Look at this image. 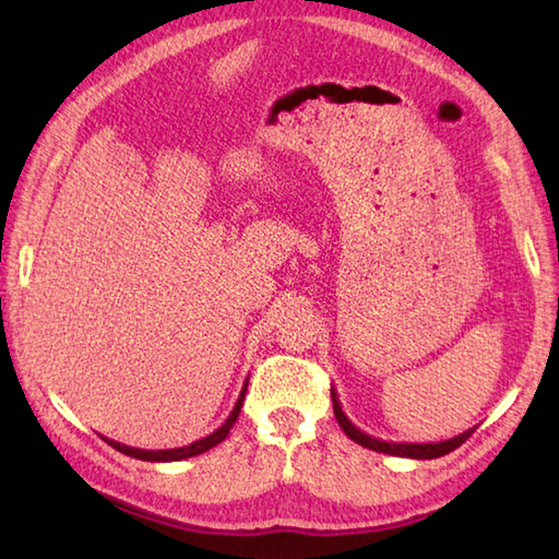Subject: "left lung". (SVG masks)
Wrapping results in <instances>:
<instances>
[{"label":"left lung","mask_w":559,"mask_h":559,"mask_svg":"<svg viewBox=\"0 0 559 559\" xmlns=\"http://www.w3.org/2000/svg\"><path fill=\"white\" fill-rule=\"evenodd\" d=\"M331 401H334V415L341 425V430L346 432L353 442H358L365 449H372V451H382V454L389 456H403V459H437V456H444L449 451H454L456 447H461L466 439L473 435L476 427H471V430L461 432L451 439H444V442H427V444H415V442H384V439H377L372 435H367L362 430H358L350 420L348 415L343 413L341 403H338V394L336 389H331Z\"/></svg>","instance_id":"1"}]
</instances>
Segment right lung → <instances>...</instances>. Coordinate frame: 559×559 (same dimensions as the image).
Instances as JSON below:
<instances>
[{
  "label": "right lung",
  "mask_w": 559,
  "mask_h": 559,
  "mask_svg": "<svg viewBox=\"0 0 559 559\" xmlns=\"http://www.w3.org/2000/svg\"><path fill=\"white\" fill-rule=\"evenodd\" d=\"M245 394H247V379H245V386H242V391H240V396H237V401H235V408H233V411H230V415H228V420H225V423L218 427L216 432H211V435H206V437H201V439H197V442L187 444V447H177V449H156V451H153V449L127 447V444L115 442V439H105V442H108L112 449L122 451V454H127V456L141 459V461H156V463H160V461H182V459H189V456L204 454V451H209V449H213L216 444H221L223 439L228 437L230 427H233V425H235V420H237V415H240Z\"/></svg>",
  "instance_id": "obj_1"
}]
</instances>
